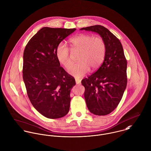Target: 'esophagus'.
I'll return each instance as SVG.
<instances>
[{
  "label": "esophagus",
  "instance_id": "obj_1",
  "mask_svg": "<svg viewBox=\"0 0 151 151\" xmlns=\"http://www.w3.org/2000/svg\"><path fill=\"white\" fill-rule=\"evenodd\" d=\"M76 83L77 84H81V80H78V79H76Z\"/></svg>",
  "mask_w": 151,
  "mask_h": 151
}]
</instances>
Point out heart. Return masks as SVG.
Instances as JSON below:
<instances>
[{
    "mask_svg": "<svg viewBox=\"0 0 151 151\" xmlns=\"http://www.w3.org/2000/svg\"><path fill=\"white\" fill-rule=\"evenodd\" d=\"M73 52H80L78 62L74 63L68 68V73L77 78H80L89 71L98 69L102 64L105 55L106 46L105 40L100 36L94 37L88 34H81L70 40ZM56 56L58 61L68 68L71 64V53L67 45L59 43L56 48Z\"/></svg>",
    "mask_w": 151,
    "mask_h": 151,
    "instance_id": "b5f03b06",
    "label": "heart"
}]
</instances>
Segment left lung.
Returning a JSON list of instances; mask_svg holds the SVG:
<instances>
[{"mask_svg": "<svg viewBox=\"0 0 151 151\" xmlns=\"http://www.w3.org/2000/svg\"><path fill=\"white\" fill-rule=\"evenodd\" d=\"M81 30L98 33L105 41L104 61L98 70L85 78L84 98L89 111L105 116L113 111L120 103L126 88L127 60L119 40L105 27L96 25Z\"/></svg>", "mask_w": 151, "mask_h": 151, "instance_id": "obj_1", "label": "left lung"}]
</instances>
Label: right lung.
Returning a JSON list of instances; mask_svg holds the SVG:
<instances>
[{
  "label": "right lung",
  "instance_id": "1",
  "mask_svg": "<svg viewBox=\"0 0 151 151\" xmlns=\"http://www.w3.org/2000/svg\"><path fill=\"white\" fill-rule=\"evenodd\" d=\"M76 30L43 27L24 51L22 77L28 96L35 109L49 119L61 118L69 111L70 91L76 81L60 66L56 50Z\"/></svg>",
  "mask_w": 151,
  "mask_h": 151
}]
</instances>
